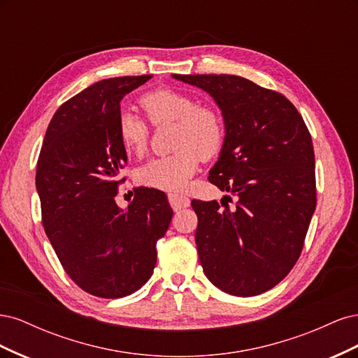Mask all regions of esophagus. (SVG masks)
Returning <instances> with one entry per match:
<instances>
[{
    "label": "esophagus",
    "instance_id": "obj_1",
    "mask_svg": "<svg viewBox=\"0 0 358 358\" xmlns=\"http://www.w3.org/2000/svg\"><path fill=\"white\" fill-rule=\"evenodd\" d=\"M169 203H170V206L175 210H180V209H183V208H188L189 206V199L188 197H185V196H179V194H173V192H170L169 194Z\"/></svg>",
    "mask_w": 358,
    "mask_h": 358
}]
</instances>
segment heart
<instances>
[{
    "label": "heart",
    "mask_w": 358,
    "mask_h": 358,
    "mask_svg": "<svg viewBox=\"0 0 358 358\" xmlns=\"http://www.w3.org/2000/svg\"><path fill=\"white\" fill-rule=\"evenodd\" d=\"M138 103L152 125L175 122L178 152L148 161L138 169L137 179L149 188L179 191L196 173L200 158L209 159L220 152L222 119L213 107L196 104L188 94L170 88L148 92ZM117 136L128 154L142 155L149 142V127L143 119L125 112L119 116Z\"/></svg>",
    "instance_id": "obj_1"
}]
</instances>
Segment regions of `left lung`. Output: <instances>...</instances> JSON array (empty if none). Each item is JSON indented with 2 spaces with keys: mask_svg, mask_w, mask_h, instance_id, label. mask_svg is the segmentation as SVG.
<instances>
[{
  "mask_svg": "<svg viewBox=\"0 0 358 358\" xmlns=\"http://www.w3.org/2000/svg\"><path fill=\"white\" fill-rule=\"evenodd\" d=\"M220 106L221 155L209 180L237 197L233 209L192 200L203 272L231 296L273 288L301 254L317 206L315 155L303 117L282 94L231 74H173ZM222 204V203H221Z\"/></svg>",
  "mask_w": 358,
  "mask_h": 358,
  "instance_id": "left-lung-1",
  "label": "left lung"
}]
</instances>
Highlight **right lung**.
Here are the masks:
<instances>
[{
	"label": "right lung",
	"instance_id": "1",
	"mask_svg": "<svg viewBox=\"0 0 358 358\" xmlns=\"http://www.w3.org/2000/svg\"><path fill=\"white\" fill-rule=\"evenodd\" d=\"M152 76L91 85L53 115L36 171L41 221L67 275L83 291L119 299L142 288L173 210L158 189L137 188L128 209L115 201L127 152L117 136L121 100Z\"/></svg>",
	"mask_w": 358,
	"mask_h": 358
}]
</instances>
